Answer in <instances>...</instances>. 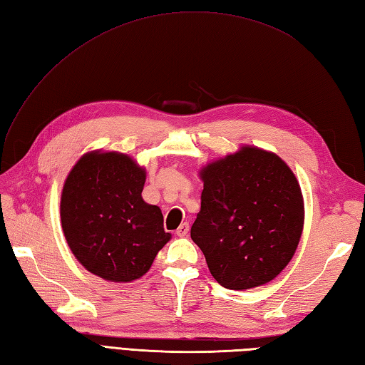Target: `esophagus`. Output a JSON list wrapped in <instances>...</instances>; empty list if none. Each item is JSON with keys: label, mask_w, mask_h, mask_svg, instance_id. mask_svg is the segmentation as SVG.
<instances>
[{"label": "esophagus", "mask_w": 365, "mask_h": 365, "mask_svg": "<svg viewBox=\"0 0 365 365\" xmlns=\"http://www.w3.org/2000/svg\"><path fill=\"white\" fill-rule=\"evenodd\" d=\"M188 231H190V223L188 222H183L182 225L177 228V231H175V235L179 236V237H185L186 235H188Z\"/></svg>", "instance_id": "1"}]
</instances>
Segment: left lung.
<instances>
[{
  "label": "left lung",
  "mask_w": 365,
  "mask_h": 365,
  "mask_svg": "<svg viewBox=\"0 0 365 365\" xmlns=\"http://www.w3.org/2000/svg\"><path fill=\"white\" fill-rule=\"evenodd\" d=\"M200 179L191 239L212 277L230 289L273 280L292 260L304 228V199L293 171L274 153L242 146L203 166Z\"/></svg>",
  "instance_id": "8db88e82"
}]
</instances>
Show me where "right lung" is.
<instances>
[{
  "instance_id": "1",
  "label": "right lung",
  "mask_w": 365,
  "mask_h": 365,
  "mask_svg": "<svg viewBox=\"0 0 365 365\" xmlns=\"http://www.w3.org/2000/svg\"><path fill=\"white\" fill-rule=\"evenodd\" d=\"M145 180V168L115 151L88 153L71 170L61 192V227L89 273L133 282L171 239L162 210L142 197Z\"/></svg>"
}]
</instances>
